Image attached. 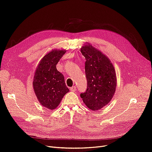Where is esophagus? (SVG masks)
<instances>
[{
	"mask_svg": "<svg viewBox=\"0 0 152 152\" xmlns=\"http://www.w3.org/2000/svg\"><path fill=\"white\" fill-rule=\"evenodd\" d=\"M70 91H72V92H75L76 91V86H72V87L70 88Z\"/></svg>",
	"mask_w": 152,
	"mask_h": 152,
	"instance_id": "34e87169",
	"label": "esophagus"
}]
</instances>
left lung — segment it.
I'll list each match as a JSON object with an SVG mask.
<instances>
[{
    "label": "left lung",
    "instance_id": "obj_1",
    "mask_svg": "<svg viewBox=\"0 0 152 152\" xmlns=\"http://www.w3.org/2000/svg\"><path fill=\"white\" fill-rule=\"evenodd\" d=\"M85 57L87 89L80 94L85 105L92 110H98L107 105L113 97L117 77L113 63L102 51L84 43L81 48Z\"/></svg>",
    "mask_w": 152,
    "mask_h": 152
}]
</instances>
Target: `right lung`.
Instances as JSON below:
<instances>
[{"label": "right lung", "mask_w": 152, "mask_h": 152, "mask_svg": "<svg viewBox=\"0 0 152 152\" xmlns=\"http://www.w3.org/2000/svg\"><path fill=\"white\" fill-rule=\"evenodd\" d=\"M66 51L52 50L39 62L33 81V88L39 102L51 110L55 109L64 96L69 91L64 76L56 69V64Z\"/></svg>", "instance_id": "1"}]
</instances>
